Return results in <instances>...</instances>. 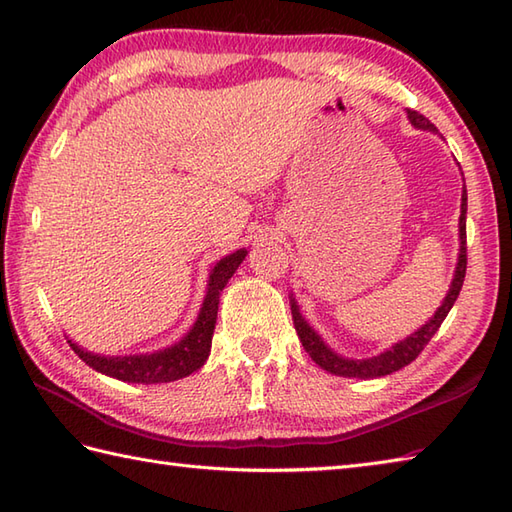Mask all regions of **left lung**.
<instances>
[{
  "mask_svg": "<svg viewBox=\"0 0 512 512\" xmlns=\"http://www.w3.org/2000/svg\"><path fill=\"white\" fill-rule=\"evenodd\" d=\"M409 114V121L420 127V129H436L433 123L429 121L427 116H422L416 110H407ZM460 259H458V268H455V277H453V284L449 288V295L444 299L442 306L438 308V312L433 314V319L422 325L418 332H413L411 336H407L405 341L396 343L391 350H387L385 354L374 356V358H367V361H347V358L336 356L332 350L323 345V341L319 339L310 325L301 319L297 303L292 301L290 303V310H292V321H295V330L299 334V339L303 343V350L310 354V358L319 367H323L325 372L336 374V376H347V378H376V376H387L391 372H398L405 365H409L411 361H416L418 354L427 347V343L433 339V334L438 332V328L442 325V321L447 319L449 310L453 308L455 299H458L462 284H464V277H466V187L462 191V215H460Z\"/></svg>",
  "mask_w": 512,
  "mask_h": 512,
  "instance_id": "obj_1",
  "label": "left lung"
}]
</instances>
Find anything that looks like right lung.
<instances>
[{"instance_id": "add662e5", "label": "right lung", "mask_w": 512, "mask_h": 512, "mask_svg": "<svg viewBox=\"0 0 512 512\" xmlns=\"http://www.w3.org/2000/svg\"><path fill=\"white\" fill-rule=\"evenodd\" d=\"M244 257H246L244 248L235 250L233 255L224 257L222 262L213 268L211 279H209V292H206L198 321H195L191 332L173 347H167V350H160L154 354H145V356H116V358L90 354L81 350L79 345L68 341L70 347L85 365H90L92 369H96V372L118 378V380H127V383H145V385L171 383V380L189 376L191 372H195V369H200L204 365L206 356L211 352V339L215 330L220 292L224 290L226 281L233 277L237 266L244 262Z\"/></svg>"}]
</instances>
